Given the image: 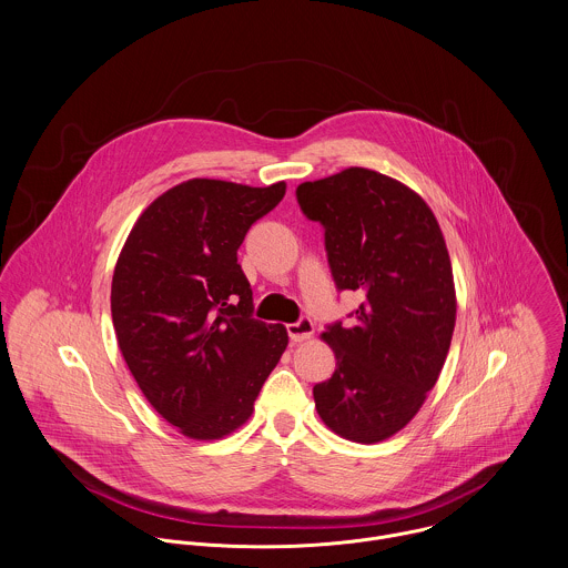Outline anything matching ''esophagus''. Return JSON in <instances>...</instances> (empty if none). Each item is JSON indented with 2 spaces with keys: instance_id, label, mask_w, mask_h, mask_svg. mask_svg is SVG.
Wrapping results in <instances>:
<instances>
[{
  "instance_id": "1",
  "label": "esophagus",
  "mask_w": 568,
  "mask_h": 568,
  "mask_svg": "<svg viewBox=\"0 0 568 568\" xmlns=\"http://www.w3.org/2000/svg\"><path fill=\"white\" fill-rule=\"evenodd\" d=\"M286 331H288V337H291V342H293V344H302V342H306V339H311V337H313L315 326H313V322H311L308 317H302L300 322L288 324V326H286Z\"/></svg>"
}]
</instances>
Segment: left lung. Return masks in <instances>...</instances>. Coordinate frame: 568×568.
Wrapping results in <instances>:
<instances>
[{
  "mask_svg": "<svg viewBox=\"0 0 568 568\" xmlns=\"http://www.w3.org/2000/svg\"><path fill=\"white\" fill-rule=\"evenodd\" d=\"M324 224L337 288L364 295L351 326H328L333 377L313 387L322 420L373 445L400 432L445 366L456 326L447 244L429 204L396 179L348 168L297 187Z\"/></svg>",
  "mask_w": 568,
  "mask_h": 568,
  "instance_id": "8db88e82",
  "label": "left lung"
}]
</instances>
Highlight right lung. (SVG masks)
Masks as SVG:
<instances>
[{
	"label": "right lung",
	"mask_w": 568,
	"mask_h": 568,
	"mask_svg": "<svg viewBox=\"0 0 568 568\" xmlns=\"http://www.w3.org/2000/svg\"><path fill=\"white\" fill-rule=\"evenodd\" d=\"M286 183L248 187L191 179L134 222L114 266L112 322L121 355L152 407L193 440L242 427L288 346L282 324L251 317L237 248Z\"/></svg>",
	"instance_id": "add662e5"
}]
</instances>
